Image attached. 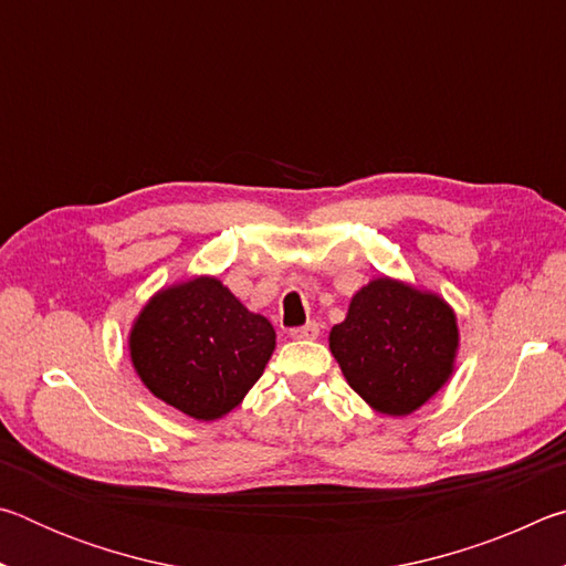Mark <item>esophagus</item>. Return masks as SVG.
<instances>
[{"instance_id": "34e87169", "label": "esophagus", "mask_w": 566, "mask_h": 566, "mask_svg": "<svg viewBox=\"0 0 566 566\" xmlns=\"http://www.w3.org/2000/svg\"><path fill=\"white\" fill-rule=\"evenodd\" d=\"M294 339H317L319 337V324L317 322H306L304 327L292 329Z\"/></svg>"}]
</instances>
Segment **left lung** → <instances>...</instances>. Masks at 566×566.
Listing matches in <instances>:
<instances>
[{
	"label": "left lung",
	"mask_w": 566,
	"mask_h": 566,
	"mask_svg": "<svg viewBox=\"0 0 566 566\" xmlns=\"http://www.w3.org/2000/svg\"><path fill=\"white\" fill-rule=\"evenodd\" d=\"M329 349L371 409L407 417L454 375L457 314L437 292L381 274L352 296L347 317L329 332Z\"/></svg>",
	"instance_id": "8db88e82"
}]
</instances>
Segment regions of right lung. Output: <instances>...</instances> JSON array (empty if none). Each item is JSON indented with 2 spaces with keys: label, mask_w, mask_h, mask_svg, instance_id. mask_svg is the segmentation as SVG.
<instances>
[{
  "label": "right lung",
  "mask_w": 566,
  "mask_h": 566,
  "mask_svg": "<svg viewBox=\"0 0 566 566\" xmlns=\"http://www.w3.org/2000/svg\"><path fill=\"white\" fill-rule=\"evenodd\" d=\"M132 367L151 395L197 421L227 417L264 375L276 332L219 276L167 284L134 317Z\"/></svg>",
  "instance_id": "right-lung-1"
}]
</instances>
